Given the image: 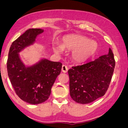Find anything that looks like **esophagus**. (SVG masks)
<instances>
[{"instance_id":"obj_1","label":"esophagus","mask_w":128,"mask_h":128,"mask_svg":"<svg viewBox=\"0 0 128 128\" xmlns=\"http://www.w3.org/2000/svg\"><path fill=\"white\" fill-rule=\"evenodd\" d=\"M68 67L66 65H63L62 67V70L64 73H66L68 72Z\"/></svg>"}]
</instances>
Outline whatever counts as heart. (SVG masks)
I'll return each mask as SVG.
<instances>
[{"label":"heart","instance_id":"obj_1","mask_svg":"<svg viewBox=\"0 0 128 128\" xmlns=\"http://www.w3.org/2000/svg\"><path fill=\"white\" fill-rule=\"evenodd\" d=\"M52 47L57 54L63 53L64 50L72 51V59L75 62L82 63L96 54L98 46L95 41L90 40L85 36L72 35L64 37L61 44L54 42Z\"/></svg>","mask_w":128,"mask_h":128}]
</instances>
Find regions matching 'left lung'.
<instances>
[{
  "label": "left lung",
  "instance_id": "obj_1",
  "mask_svg": "<svg viewBox=\"0 0 128 128\" xmlns=\"http://www.w3.org/2000/svg\"><path fill=\"white\" fill-rule=\"evenodd\" d=\"M115 67L111 48L108 54L68 70L70 95L80 104H88L103 96L108 90Z\"/></svg>",
  "mask_w": 128,
  "mask_h": 128
}]
</instances>
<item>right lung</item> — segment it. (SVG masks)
Wrapping results in <instances>:
<instances>
[{"label": "right lung", "instance_id": "1", "mask_svg": "<svg viewBox=\"0 0 128 128\" xmlns=\"http://www.w3.org/2000/svg\"><path fill=\"white\" fill-rule=\"evenodd\" d=\"M44 30L31 28L19 37L10 46L7 61L8 76L16 94L31 104L44 102L51 94L52 87L60 74L62 64L42 58L31 66H26L19 53L34 44Z\"/></svg>", "mask_w": 128, "mask_h": 128}]
</instances>
